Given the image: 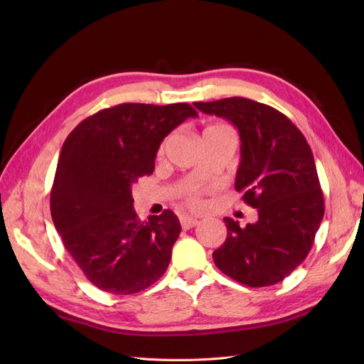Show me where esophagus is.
I'll use <instances>...</instances> for the list:
<instances>
[{
    "mask_svg": "<svg viewBox=\"0 0 364 364\" xmlns=\"http://www.w3.org/2000/svg\"><path fill=\"white\" fill-rule=\"evenodd\" d=\"M179 222H181L182 229H190V228H194L197 223H199V220L194 218V217H190V215H181Z\"/></svg>",
    "mask_w": 364,
    "mask_h": 364,
    "instance_id": "obj_1",
    "label": "esophagus"
}]
</instances>
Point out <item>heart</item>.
<instances>
[{
  "label": "heart",
  "mask_w": 364,
  "mask_h": 364,
  "mask_svg": "<svg viewBox=\"0 0 364 364\" xmlns=\"http://www.w3.org/2000/svg\"><path fill=\"white\" fill-rule=\"evenodd\" d=\"M208 129H228V127L226 126H211ZM162 150H164V147H161L159 153H162ZM183 197H185V202L188 203L191 208H200L203 205L202 191H200L199 186H196V185L188 186V188L183 191Z\"/></svg>",
  "instance_id": "b5f03b06"
}]
</instances>
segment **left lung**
Wrapping results in <instances>:
<instances>
[{
	"instance_id": "8db88e82",
	"label": "left lung",
	"mask_w": 364,
	"mask_h": 364,
	"mask_svg": "<svg viewBox=\"0 0 364 364\" xmlns=\"http://www.w3.org/2000/svg\"><path fill=\"white\" fill-rule=\"evenodd\" d=\"M194 106L238 129L235 190L258 211V222L245 228L225 218L228 237L213 253L215 266L249 287L281 282L306 258L325 213L313 151L302 132L272 106L245 97Z\"/></svg>"
}]
</instances>
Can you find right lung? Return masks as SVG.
Listing matches in <instances>:
<instances>
[{
	"instance_id": "add662e5",
	"label": "right lung",
	"mask_w": 364,
	"mask_h": 364,
	"mask_svg": "<svg viewBox=\"0 0 364 364\" xmlns=\"http://www.w3.org/2000/svg\"><path fill=\"white\" fill-rule=\"evenodd\" d=\"M197 111L188 103H123L85 118L65 139L51 188V217L91 284L134 294L167 270L181 234L170 209L141 222L132 185L155 170L162 139Z\"/></svg>"
}]
</instances>
